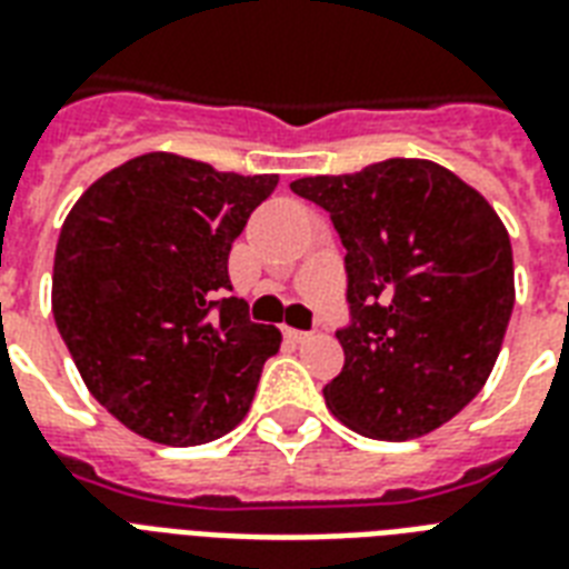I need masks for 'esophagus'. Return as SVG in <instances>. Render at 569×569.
Wrapping results in <instances>:
<instances>
[{
	"instance_id": "esophagus-1",
	"label": "esophagus",
	"mask_w": 569,
	"mask_h": 569,
	"mask_svg": "<svg viewBox=\"0 0 569 569\" xmlns=\"http://www.w3.org/2000/svg\"><path fill=\"white\" fill-rule=\"evenodd\" d=\"M284 339H290V341H306V339H311V332H306V330H293V327H284Z\"/></svg>"
}]
</instances>
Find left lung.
Returning <instances> with one entry per match:
<instances>
[{"instance_id": "8db88e82", "label": "left lung", "mask_w": 569, "mask_h": 569, "mask_svg": "<svg viewBox=\"0 0 569 569\" xmlns=\"http://www.w3.org/2000/svg\"><path fill=\"white\" fill-rule=\"evenodd\" d=\"M290 191L330 212L345 246V366L323 399L378 441L429 435L482 390L510 323L512 249L480 191L435 161L387 158Z\"/></svg>"}]
</instances>
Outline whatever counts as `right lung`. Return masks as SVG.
Masks as SVG:
<instances>
[{"mask_svg": "<svg viewBox=\"0 0 569 569\" xmlns=\"http://www.w3.org/2000/svg\"><path fill=\"white\" fill-rule=\"evenodd\" d=\"M276 186L147 152L92 182L59 230V336L89 392L149 441H216L249 413L281 332L224 297L228 258Z\"/></svg>", "mask_w": 569, "mask_h": 569, "instance_id": "add662e5", "label": "right lung"}]
</instances>
